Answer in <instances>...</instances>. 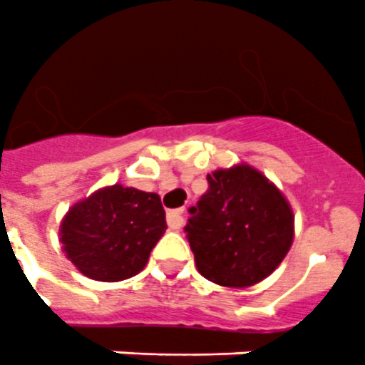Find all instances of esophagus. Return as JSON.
Returning a JSON list of instances; mask_svg holds the SVG:
<instances>
[{"label":"esophagus","instance_id":"obj_1","mask_svg":"<svg viewBox=\"0 0 365 365\" xmlns=\"http://www.w3.org/2000/svg\"><path fill=\"white\" fill-rule=\"evenodd\" d=\"M185 224V209H173L168 211V226L171 230H179Z\"/></svg>","mask_w":365,"mask_h":365}]
</instances>
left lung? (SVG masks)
<instances>
[{"instance_id": "8db88e82", "label": "left lung", "mask_w": 365, "mask_h": 365, "mask_svg": "<svg viewBox=\"0 0 365 365\" xmlns=\"http://www.w3.org/2000/svg\"><path fill=\"white\" fill-rule=\"evenodd\" d=\"M207 182L185 226L197 271L222 287H252L290 250L292 209L250 165L218 169Z\"/></svg>"}]
</instances>
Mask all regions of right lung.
I'll list each match as a JSON object with an SVG mask.
<instances>
[{
    "mask_svg": "<svg viewBox=\"0 0 365 365\" xmlns=\"http://www.w3.org/2000/svg\"><path fill=\"white\" fill-rule=\"evenodd\" d=\"M165 228L158 194L115 185L73 205L60 235L67 258L81 273L115 282L137 275L147 265Z\"/></svg>",
    "mask_w": 365,
    "mask_h": 365,
    "instance_id": "add662e5",
    "label": "right lung"
}]
</instances>
